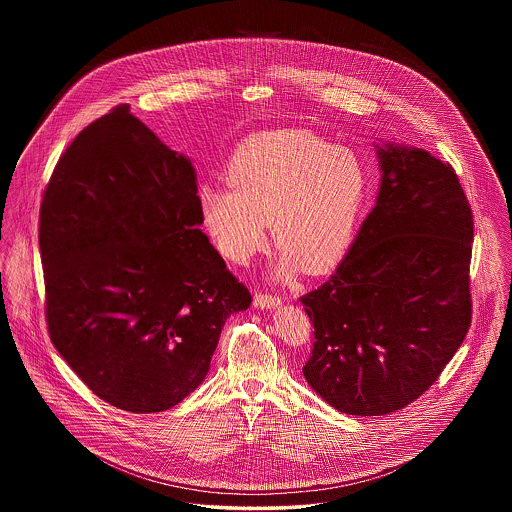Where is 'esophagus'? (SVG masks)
Wrapping results in <instances>:
<instances>
[{
	"instance_id": "1",
	"label": "esophagus",
	"mask_w": 512,
	"mask_h": 512,
	"mask_svg": "<svg viewBox=\"0 0 512 512\" xmlns=\"http://www.w3.org/2000/svg\"><path fill=\"white\" fill-rule=\"evenodd\" d=\"M253 305H255L257 309H274V307H280V305H282V299H280V297H276V295L255 293Z\"/></svg>"
}]
</instances>
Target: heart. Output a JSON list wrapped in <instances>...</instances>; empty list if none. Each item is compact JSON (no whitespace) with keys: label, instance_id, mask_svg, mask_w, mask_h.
I'll return each mask as SVG.
<instances>
[{"label":"heart","instance_id":"b5f03b06","mask_svg":"<svg viewBox=\"0 0 512 512\" xmlns=\"http://www.w3.org/2000/svg\"><path fill=\"white\" fill-rule=\"evenodd\" d=\"M228 186L203 184L199 205L220 253L247 263L267 242L280 245L274 276L336 265L355 238L368 178L361 157L307 130L257 134L228 163Z\"/></svg>","mask_w":512,"mask_h":512}]
</instances>
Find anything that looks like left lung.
<instances>
[{"instance_id":"obj_1","label":"left lung","mask_w":512,"mask_h":512,"mask_svg":"<svg viewBox=\"0 0 512 512\" xmlns=\"http://www.w3.org/2000/svg\"><path fill=\"white\" fill-rule=\"evenodd\" d=\"M380 186L340 267L301 297L315 326L307 384L336 411L380 416L438 380L470 326L472 213L449 163L374 144Z\"/></svg>"}]
</instances>
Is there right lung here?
Segmentation results:
<instances>
[{"mask_svg":"<svg viewBox=\"0 0 512 512\" xmlns=\"http://www.w3.org/2000/svg\"><path fill=\"white\" fill-rule=\"evenodd\" d=\"M192 161L128 105L61 155L40 209L49 338L109 405L161 413L205 380L251 295L211 245Z\"/></svg>","mask_w":512,"mask_h":512,"instance_id":"add662e5","label":"right lung"}]
</instances>
